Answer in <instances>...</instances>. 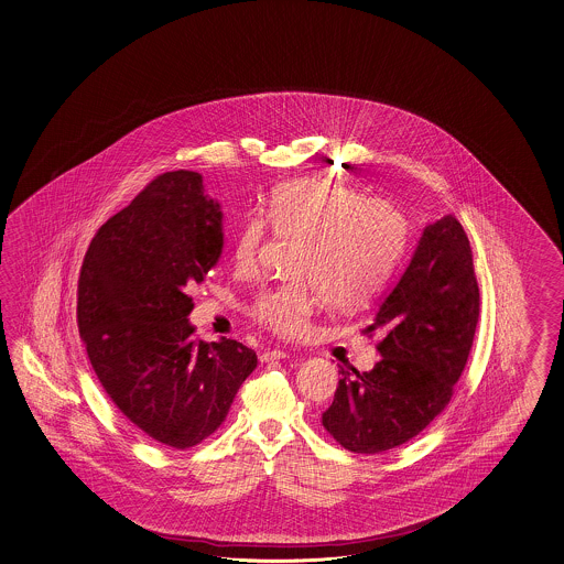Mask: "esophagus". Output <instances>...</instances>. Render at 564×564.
I'll return each mask as SVG.
<instances>
[{
  "instance_id": "obj_1",
  "label": "esophagus",
  "mask_w": 564,
  "mask_h": 564,
  "mask_svg": "<svg viewBox=\"0 0 564 564\" xmlns=\"http://www.w3.org/2000/svg\"><path fill=\"white\" fill-rule=\"evenodd\" d=\"M261 362H271V360H283V358H289L288 352L285 350H279V348H273V350H264L261 352Z\"/></svg>"
}]
</instances>
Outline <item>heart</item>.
<instances>
[{"label": "heart", "mask_w": 564, "mask_h": 564, "mask_svg": "<svg viewBox=\"0 0 564 564\" xmlns=\"http://www.w3.org/2000/svg\"><path fill=\"white\" fill-rule=\"evenodd\" d=\"M267 218L279 234L303 238L295 273L307 276L264 288L250 314L279 336H300L319 303V289L336 307L369 302L383 288L403 250V221L381 199L332 181H288L273 189ZM267 234L261 216L236 230L232 259L252 267Z\"/></svg>", "instance_id": "obj_1"}]
</instances>
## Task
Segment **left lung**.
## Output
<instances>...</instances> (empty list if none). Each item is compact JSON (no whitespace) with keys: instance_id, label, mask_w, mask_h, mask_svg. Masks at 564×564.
Segmentation results:
<instances>
[{"instance_id":"8db88e82","label":"left lung","mask_w":564,"mask_h":564,"mask_svg":"<svg viewBox=\"0 0 564 564\" xmlns=\"http://www.w3.org/2000/svg\"><path fill=\"white\" fill-rule=\"evenodd\" d=\"M479 322L467 234L454 216L427 224L412 261L365 334L379 332L371 371H343L322 424L346 451L379 454L417 436L453 398Z\"/></svg>"}]
</instances>
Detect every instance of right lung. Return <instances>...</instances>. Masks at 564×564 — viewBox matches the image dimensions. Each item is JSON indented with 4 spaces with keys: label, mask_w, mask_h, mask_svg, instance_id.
<instances>
[{
    "label": "right lung",
    "mask_w": 564,
    "mask_h": 564,
    "mask_svg": "<svg viewBox=\"0 0 564 564\" xmlns=\"http://www.w3.org/2000/svg\"><path fill=\"white\" fill-rule=\"evenodd\" d=\"M221 207L195 171H171L97 230L83 259L77 322L108 398L149 438L185 451L214 434L257 352L193 338L189 291L224 248Z\"/></svg>",
    "instance_id": "1"
}]
</instances>
